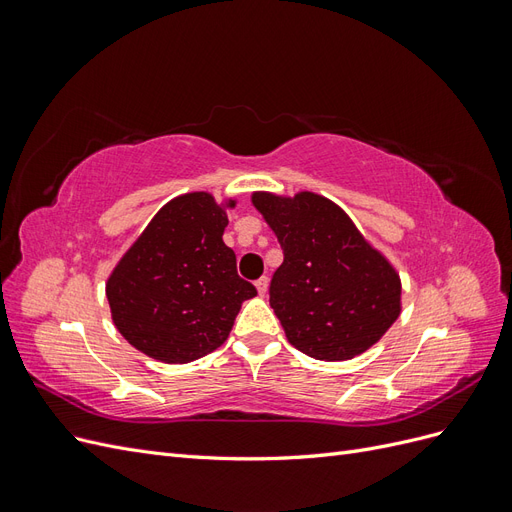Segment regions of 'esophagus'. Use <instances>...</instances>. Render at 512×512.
<instances>
[{
    "label": "esophagus",
    "instance_id": "34e87169",
    "mask_svg": "<svg viewBox=\"0 0 512 512\" xmlns=\"http://www.w3.org/2000/svg\"><path fill=\"white\" fill-rule=\"evenodd\" d=\"M256 290H258L260 297H265L267 290H269V280H267V277H260V280H256Z\"/></svg>",
    "mask_w": 512,
    "mask_h": 512
}]
</instances>
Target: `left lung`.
<instances>
[{"instance_id":"8db88e82","label":"left lung","mask_w":512,"mask_h":512,"mask_svg":"<svg viewBox=\"0 0 512 512\" xmlns=\"http://www.w3.org/2000/svg\"><path fill=\"white\" fill-rule=\"evenodd\" d=\"M252 203L284 250L269 303L288 342L318 361H348L374 346L401 312L391 262L320 194L256 192Z\"/></svg>"}]
</instances>
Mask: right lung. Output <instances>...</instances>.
Segmentation results:
<instances>
[{
  "mask_svg": "<svg viewBox=\"0 0 512 512\" xmlns=\"http://www.w3.org/2000/svg\"><path fill=\"white\" fill-rule=\"evenodd\" d=\"M228 200L207 192L166 203L117 262L106 299L117 331L162 363H190L220 348L241 303L256 288L237 273V256L224 243Z\"/></svg>",
  "mask_w": 512,
  "mask_h": 512,
  "instance_id": "1",
  "label": "right lung"
}]
</instances>
